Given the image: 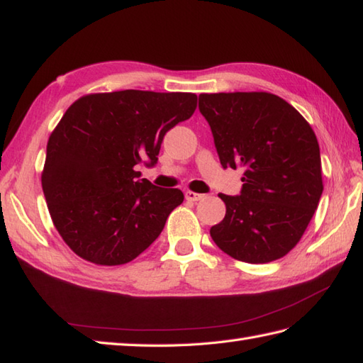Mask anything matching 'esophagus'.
<instances>
[{
	"instance_id": "34e87169",
	"label": "esophagus",
	"mask_w": 363,
	"mask_h": 363,
	"mask_svg": "<svg viewBox=\"0 0 363 363\" xmlns=\"http://www.w3.org/2000/svg\"><path fill=\"white\" fill-rule=\"evenodd\" d=\"M204 198V195H201V194H195V191H186V199L187 201H194V203H196V201H199V199H203Z\"/></svg>"
}]
</instances>
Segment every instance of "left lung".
<instances>
[{"label": "left lung", "mask_w": 363, "mask_h": 363, "mask_svg": "<svg viewBox=\"0 0 363 363\" xmlns=\"http://www.w3.org/2000/svg\"><path fill=\"white\" fill-rule=\"evenodd\" d=\"M223 168H243L242 195L218 196L226 215L211 228L221 251L248 264L289 254L317 211L321 157L309 123L268 91L201 94Z\"/></svg>", "instance_id": "obj_1"}]
</instances>
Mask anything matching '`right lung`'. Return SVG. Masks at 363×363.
Wrapping results in <instances>:
<instances>
[{
    "instance_id": "right-lung-1",
    "label": "right lung",
    "mask_w": 363,
    "mask_h": 363,
    "mask_svg": "<svg viewBox=\"0 0 363 363\" xmlns=\"http://www.w3.org/2000/svg\"><path fill=\"white\" fill-rule=\"evenodd\" d=\"M196 104L187 91L121 90L84 95L68 107L46 145L42 189L74 254L115 267L156 240L184 194L138 179L135 167L156 164L164 135Z\"/></svg>"
}]
</instances>
